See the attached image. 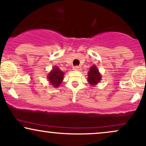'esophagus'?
Returning a JSON list of instances; mask_svg holds the SVG:
<instances>
[{
    "label": "esophagus",
    "instance_id": "34e87169",
    "mask_svg": "<svg viewBox=\"0 0 146 146\" xmlns=\"http://www.w3.org/2000/svg\"><path fill=\"white\" fill-rule=\"evenodd\" d=\"M81 67L80 66H76L73 67V70H80Z\"/></svg>",
    "mask_w": 146,
    "mask_h": 146
}]
</instances>
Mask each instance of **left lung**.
I'll return each instance as SVG.
<instances>
[{"label": "left lung", "instance_id": "8db88e82", "mask_svg": "<svg viewBox=\"0 0 146 146\" xmlns=\"http://www.w3.org/2000/svg\"><path fill=\"white\" fill-rule=\"evenodd\" d=\"M101 80V76L96 66H92L88 73V81L92 85L96 84Z\"/></svg>", "mask_w": 146, "mask_h": 146}]
</instances>
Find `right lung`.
<instances>
[{
  "label": "right lung",
  "mask_w": 146,
  "mask_h": 146,
  "mask_svg": "<svg viewBox=\"0 0 146 146\" xmlns=\"http://www.w3.org/2000/svg\"><path fill=\"white\" fill-rule=\"evenodd\" d=\"M64 73L58 67H55L52 68V71L48 76L50 82L54 86V87H57L62 83L63 80Z\"/></svg>",
  "instance_id": "1"
}]
</instances>
